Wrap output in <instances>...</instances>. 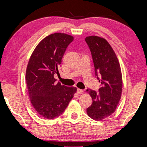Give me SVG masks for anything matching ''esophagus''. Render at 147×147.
Listing matches in <instances>:
<instances>
[{
	"label": "esophagus",
	"instance_id": "34e87169",
	"mask_svg": "<svg viewBox=\"0 0 147 147\" xmlns=\"http://www.w3.org/2000/svg\"><path fill=\"white\" fill-rule=\"evenodd\" d=\"M77 92L78 94H82V93H84V90L82 89H80V88H78Z\"/></svg>",
	"mask_w": 147,
	"mask_h": 147
}]
</instances>
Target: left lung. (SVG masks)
Listing matches in <instances>:
<instances>
[{"label": "left lung", "instance_id": "1", "mask_svg": "<svg viewBox=\"0 0 147 147\" xmlns=\"http://www.w3.org/2000/svg\"><path fill=\"white\" fill-rule=\"evenodd\" d=\"M93 60L95 75L101 83L98 92L86 90L92 103L86 109L87 115L100 121L115 112L121 99L123 80L117 55L106 39L97 36L85 38Z\"/></svg>", "mask_w": 147, "mask_h": 147}]
</instances>
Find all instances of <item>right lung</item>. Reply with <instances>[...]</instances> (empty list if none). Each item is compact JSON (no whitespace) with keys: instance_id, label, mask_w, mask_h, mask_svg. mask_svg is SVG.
<instances>
[{"instance_id":"obj_1","label":"right lung","mask_w":147,"mask_h":147,"mask_svg":"<svg viewBox=\"0 0 147 147\" xmlns=\"http://www.w3.org/2000/svg\"><path fill=\"white\" fill-rule=\"evenodd\" d=\"M73 40L71 35L54 33L43 38L30 56L26 82L31 104L41 117L52 119L63 114L76 92V87L61 85L54 78Z\"/></svg>"}]
</instances>
